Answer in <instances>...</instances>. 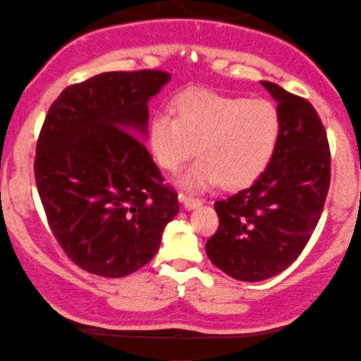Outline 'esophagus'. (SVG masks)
Returning a JSON list of instances; mask_svg holds the SVG:
<instances>
[{
	"instance_id": "obj_1",
	"label": "esophagus",
	"mask_w": 361,
	"mask_h": 361,
	"mask_svg": "<svg viewBox=\"0 0 361 361\" xmlns=\"http://www.w3.org/2000/svg\"><path fill=\"white\" fill-rule=\"evenodd\" d=\"M179 201L184 204V208H188V209H194V208H197V206L202 204V201L200 200V197L188 196V194H179Z\"/></svg>"
}]
</instances>
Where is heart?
Segmentation results:
<instances>
[{
    "instance_id": "obj_1",
    "label": "heart",
    "mask_w": 361,
    "mask_h": 361,
    "mask_svg": "<svg viewBox=\"0 0 361 361\" xmlns=\"http://www.w3.org/2000/svg\"><path fill=\"white\" fill-rule=\"evenodd\" d=\"M172 112L152 117L148 145L169 172H177L197 152L200 159L179 180L191 189L218 180L225 188L250 184L268 167L281 136V116L266 99L188 90L173 100Z\"/></svg>"
}]
</instances>
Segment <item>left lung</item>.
<instances>
[{
  "label": "left lung",
  "mask_w": 361,
  "mask_h": 361,
  "mask_svg": "<svg viewBox=\"0 0 361 361\" xmlns=\"http://www.w3.org/2000/svg\"><path fill=\"white\" fill-rule=\"evenodd\" d=\"M261 85L281 116L276 152L250 188L214 202L220 225L206 242L213 264L240 281L276 276L300 256L331 180L329 143L312 104L276 83Z\"/></svg>",
  "instance_id": "left-lung-1"
}]
</instances>
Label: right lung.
Instances as JSON below:
<instances>
[{"label":"right lung","mask_w":361,"mask_h":361,"mask_svg":"<svg viewBox=\"0 0 361 361\" xmlns=\"http://www.w3.org/2000/svg\"><path fill=\"white\" fill-rule=\"evenodd\" d=\"M165 71H111L52 102L35 152V182L56 240L76 266L104 278L143 268L179 212L177 192L137 140Z\"/></svg>","instance_id":"obj_1"}]
</instances>
